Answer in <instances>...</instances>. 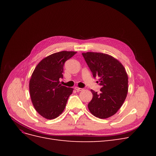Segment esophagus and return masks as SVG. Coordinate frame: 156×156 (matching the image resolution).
<instances>
[{
    "label": "esophagus",
    "instance_id": "34e87169",
    "mask_svg": "<svg viewBox=\"0 0 156 156\" xmlns=\"http://www.w3.org/2000/svg\"><path fill=\"white\" fill-rule=\"evenodd\" d=\"M75 90H77V92H80V91L83 90V88H79V87H75Z\"/></svg>",
    "mask_w": 156,
    "mask_h": 156
}]
</instances>
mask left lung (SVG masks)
Wrapping results in <instances>:
<instances>
[{"instance_id":"obj_1","label":"left lung","mask_w":156,"mask_h":156,"mask_svg":"<svg viewBox=\"0 0 156 156\" xmlns=\"http://www.w3.org/2000/svg\"><path fill=\"white\" fill-rule=\"evenodd\" d=\"M92 73L98 77L101 87L100 94L90 90L93 94L88 104L92 114L100 119L114 115L123 104L128 91V77L124 67L119 60L107 54L87 52L82 53Z\"/></svg>"}]
</instances>
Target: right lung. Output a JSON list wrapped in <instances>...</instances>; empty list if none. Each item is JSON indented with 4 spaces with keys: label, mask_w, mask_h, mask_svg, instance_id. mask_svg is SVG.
Listing matches in <instances>:
<instances>
[{
    "label": "right lung",
    "mask_w": 156,
    "mask_h": 156,
    "mask_svg": "<svg viewBox=\"0 0 156 156\" xmlns=\"http://www.w3.org/2000/svg\"><path fill=\"white\" fill-rule=\"evenodd\" d=\"M60 51L42 60L34 69L29 83L30 95L35 109L46 119H54L62 113L73 88L62 86L66 61L76 54Z\"/></svg>",
    "instance_id": "1"
}]
</instances>
